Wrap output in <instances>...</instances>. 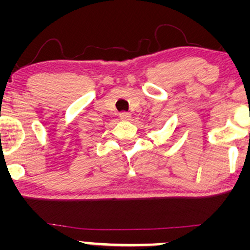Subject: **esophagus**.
I'll return each instance as SVG.
<instances>
[{
    "instance_id": "obj_1",
    "label": "esophagus",
    "mask_w": 250,
    "mask_h": 250,
    "mask_svg": "<svg viewBox=\"0 0 250 250\" xmlns=\"http://www.w3.org/2000/svg\"><path fill=\"white\" fill-rule=\"evenodd\" d=\"M120 119H121L122 121H129V120L131 119V115L129 113H125V111H123V113L120 114Z\"/></svg>"
}]
</instances>
